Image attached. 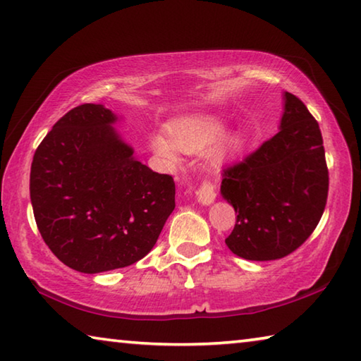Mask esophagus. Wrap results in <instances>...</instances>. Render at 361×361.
<instances>
[{"label": "esophagus", "instance_id": "1", "mask_svg": "<svg viewBox=\"0 0 361 361\" xmlns=\"http://www.w3.org/2000/svg\"><path fill=\"white\" fill-rule=\"evenodd\" d=\"M195 195H197V200L200 204L210 205L216 197L215 186H213V183H210V181H204L197 191H195Z\"/></svg>", "mask_w": 361, "mask_h": 361}]
</instances>
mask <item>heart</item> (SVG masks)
<instances>
[{
    "instance_id": "1",
    "label": "heart",
    "mask_w": 361,
    "mask_h": 361,
    "mask_svg": "<svg viewBox=\"0 0 361 361\" xmlns=\"http://www.w3.org/2000/svg\"><path fill=\"white\" fill-rule=\"evenodd\" d=\"M224 130L223 121L215 116L209 114H195L188 118L178 119L170 126V142L169 138L162 135L152 137V149L166 161L173 162L178 159V151L181 152H199L209 148L219 138ZM240 142L239 135H232L218 143L213 149V157L223 159L228 156L232 149L237 148Z\"/></svg>"
}]
</instances>
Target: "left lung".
I'll return each instance as SVG.
<instances>
[{
  "mask_svg": "<svg viewBox=\"0 0 361 361\" xmlns=\"http://www.w3.org/2000/svg\"><path fill=\"white\" fill-rule=\"evenodd\" d=\"M280 130L243 161L224 169L221 195L237 221L226 245L250 261L283 258L309 239L328 197V167L319 122L285 92Z\"/></svg>",
  "mask_w": 361,
  "mask_h": 361,
  "instance_id": "left-lung-1",
  "label": "left lung"
}]
</instances>
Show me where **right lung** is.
<instances>
[{
    "label": "right lung",
    "instance_id": "obj_1",
    "mask_svg": "<svg viewBox=\"0 0 361 361\" xmlns=\"http://www.w3.org/2000/svg\"><path fill=\"white\" fill-rule=\"evenodd\" d=\"M111 109H70L35 151L30 172L36 226L75 271L127 267L151 252L175 209V181L133 157Z\"/></svg>",
    "mask_w": 361,
    "mask_h": 361
}]
</instances>
